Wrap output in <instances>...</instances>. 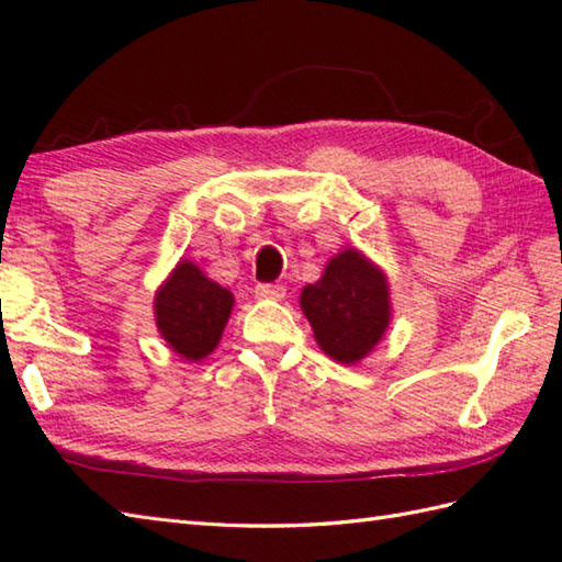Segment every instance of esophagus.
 <instances>
[{"label": "esophagus", "mask_w": 562, "mask_h": 562, "mask_svg": "<svg viewBox=\"0 0 562 562\" xmlns=\"http://www.w3.org/2000/svg\"><path fill=\"white\" fill-rule=\"evenodd\" d=\"M284 292H288V290H284L282 284H258V288H256L258 300H274V302H278L284 296Z\"/></svg>", "instance_id": "esophagus-1"}]
</instances>
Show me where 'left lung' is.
Segmentation results:
<instances>
[{"mask_svg": "<svg viewBox=\"0 0 562 562\" xmlns=\"http://www.w3.org/2000/svg\"><path fill=\"white\" fill-rule=\"evenodd\" d=\"M300 306L314 328L318 348L342 364L374 350L391 321L386 274L357 248L328 260L321 280L302 290Z\"/></svg>", "mask_w": 562, "mask_h": 562, "instance_id": "1", "label": "left lung"}]
</instances>
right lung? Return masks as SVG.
Here are the masks:
<instances>
[{"label": "right lung", "mask_w": 562, "mask_h": 562, "mask_svg": "<svg viewBox=\"0 0 562 562\" xmlns=\"http://www.w3.org/2000/svg\"><path fill=\"white\" fill-rule=\"evenodd\" d=\"M234 306V294L212 282L195 262L181 260L154 296V318L161 338L190 362L220 345Z\"/></svg>", "instance_id": "add662e5"}]
</instances>
